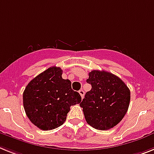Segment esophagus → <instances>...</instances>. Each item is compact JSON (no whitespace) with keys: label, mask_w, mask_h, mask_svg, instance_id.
<instances>
[{"label":"esophagus","mask_w":154,"mask_h":154,"mask_svg":"<svg viewBox=\"0 0 154 154\" xmlns=\"http://www.w3.org/2000/svg\"><path fill=\"white\" fill-rule=\"evenodd\" d=\"M79 94H80V96H81V97H82V98H83V97H84V94H85V93H84V91H83V90H80V91H79Z\"/></svg>","instance_id":"obj_1"}]
</instances>
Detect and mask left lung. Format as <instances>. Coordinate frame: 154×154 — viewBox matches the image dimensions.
<instances>
[{"label": "left lung", "mask_w": 154, "mask_h": 154, "mask_svg": "<svg viewBox=\"0 0 154 154\" xmlns=\"http://www.w3.org/2000/svg\"><path fill=\"white\" fill-rule=\"evenodd\" d=\"M86 82L92 88L79 104L87 124L101 131L112 128L128 112L131 92L119 77L105 71L94 70Z\"/></svg>", "instance_id": "obj_1"}]
</instances>
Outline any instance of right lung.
I'll use <instances>...</instances> for the list:
<instances>
[{"mask_svg": "<svg viewBox=\"0 0 154 154\" xmlns=\"http://www.w3.org/2000/svg\"><path fill=\"white\" fill-rule=\"evenodd\" d=\"M63 71L51 67L33 79L23 94L24 110L33 124L43 131L55 129L64 123L70 107L79 104L81 96L72 89Z\"/></svg>", "mask_w": 154, "mask_h": 154, "instance_id": "right-lung-1", "label": "right lung"}]
</instances>
